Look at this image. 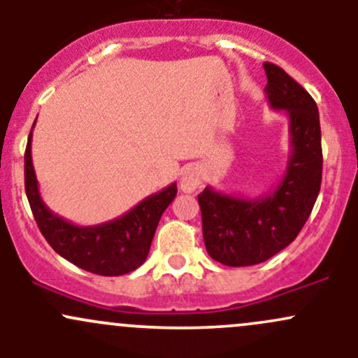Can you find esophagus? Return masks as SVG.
I'll return each mask as SVG.
<instances>
[{
  "mask_svg": "<svg viewBox=\"0 0 358 358\" xmlns=\"http://www.w3.org/2000/svg\"><path fill=\"white\" fill-rule=\"evenodd\" d=\"M201 183H202L201 171L197 168H194V166H190V168H187L185 171L182 173V178H180V189L187 194H192L199 189Z\"/></svg>",
  "mask_w": 358,
  "mask_h": 358,
  "instance_id": "34e87169",
  "label": "esophagus"
}]
</instances>
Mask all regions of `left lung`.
<instances>
[{
    "label": "left lung",
    "mask_w": 358,
    "mask_h": 358,
    "mask_svg": "<svg viewBox=\"0 0 358 358\" xmlns=\"http://www.w3.org/2000/svg\"><path fill=\"white\" fill-rule=\"evenodd\" d=\"M272 109L289 115L291 156L275 190L258 199L206 187L197 196L206 251L227 266L266 262L289 246L308 220L322 182V145L315 100L284 69L263 64Z\"/></svg>",
    "instance_id": "8db88e82"
}]
</instances>
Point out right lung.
<instances>
[{
    "instance_id": "add662e5",
    "label": "right lung",
    "mask_w": 358,
    "mask_h": 358,
    "mask_svg": "<svg viewBox=\"0 0 358 358\" xmlns=\"http://www.w3.org/2000/svg\"><path fill=\"white\" fill-rule=\"evenodd\" d=\"M36 124V121H34ZM34 128V126H32ZM32 129L25 147V194L43 237L62 258L86 272L124 275L138 268L149 255L157 223L176 196V183L145 197L131 211L95 227H79L52 213L39 196L31 156Z\"/></svg>"
}]
</instances>
